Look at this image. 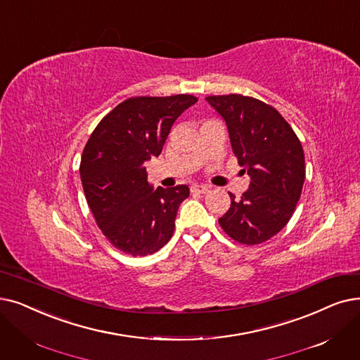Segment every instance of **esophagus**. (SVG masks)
<instances>
[{
	"label": "esophagus",
	"instance_id": "34e87169",
	"mask_svg": "<svg viewBox=\"0 0 360 360\" xmlns=\"http://www.w3.org/2000/svg\"><path fill=\"white\" fill-rule=\"evenodd\" d=\"M209 191V186L207 185H202V184H194L191 186V193L193 194H206Z\"/></svg>",
	"mask_w": 360,
	"mask_h": 360
}]
</instances>
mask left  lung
Wrapping results in <instances>:
<instances>
[{"mask_svg": "<svg viewBox=\"0 0 360 360\" xmlns=\"http://www.w3.org/2000/svg\"><path fill=\"white\" fill-rule=\"evenodd\" d=\"M206 101L226 124L231 147L250 176L240 198L219 224L241 244H259L283 229L294 213L306 176L299 138L274 107L240 94L213 96Z\"/></svg>", "mask_w": 360, "mask_h": 360, "instance_id": "1", "label": "left lung"}]
</instances>
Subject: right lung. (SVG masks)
Here are the masks:
<instances>
[{
	"mask_svg": "<svg viewBox=\"0 0 360 360\" xmlns=\"http://www.w3.org/2000/svg\"><path fill=\"white\" fill-rule=\"evenodd\" d=\"M197 101L188 94L129 98L88 139L79 167L84 193L100 229L123 253H155L174 233L179 205L190 188H154L144 163L159 158L172 124Z\"/></svg>",
	"mask_w": 360,
	"mask_h": 360,
	"instance_id": "add662e5",
	"label": "right lung"
}]
</instances>
